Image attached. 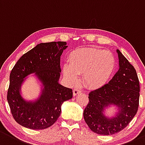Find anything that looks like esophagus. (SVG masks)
I'll list each match as a JSON object with an SVG mask.
<instances>
[{
  "label": "esophagus",
  "instance_id": "esophagus-1",
  "mask_svg": "<svg viewBox=\"0 0 145 145\" xmlns=\"http://www.w3.org/2000/svg\"><path fill=\"white\" fill-rule=\"evenodd\" d=\"M80 92H81L80 89H79V88H74V91H73V94H74V96H76V95H77L78 94H79Z\"/></svg>",
  "mask_w": 145,
  "mask_h": 145
}]
</instances>
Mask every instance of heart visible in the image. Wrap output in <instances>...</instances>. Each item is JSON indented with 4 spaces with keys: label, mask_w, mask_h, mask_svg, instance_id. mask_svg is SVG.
Returning <instances> with one entry per match:
<instances>
[{
    "label": "heart",
    "mask_w": 145,
    "mask_h": 145,
    "mask_svg": "<svg viewBox=\"0 0 145 145\" xmlns=\"http://www.w3.org/2000/svg\"><path fill=\"white\" fill-rule=\"evenodd\" d=\"M69 62L62 66L67 80L74 84L78 80V74H83L85 85L91 88H99L106 85L116 66L112 53L97 48H78L71 51Z\"/></svg>",
    "instance_id": "1"
}]
</instances>
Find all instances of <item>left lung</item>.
I'll list each match as a JSON object with an SVG mask.
<instances>
[{"instance_id": "1", "label": "left lung", "mask_w": 145, "mask_h": 145, "mask_svg": "<svg viewBox=\"0 0 145 145\" xmlns=\"http://www.w3.org/2000/svg\"><path fill=\"white\" fill-rule=\"evenodd\" d=\"M120 68L108 83L89 94L83 112L84 120L93 132L108 135L121 131L136 115L139 106L140 83L136 71L122 53L117 50ZM110 104L120 108L113 118H107L103 110Z\"/></svg>"}]
</instances>
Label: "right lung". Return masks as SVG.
<instances>
[{
  "label": "right lung",
  "mask_w": 145,
  "mask_h": 145,
  "mask_svg": "<svg viewBox=\"0 0 145 145\" xmlns=\"http://www.w3.org/2000/svg\"><path fill=\"white\" fill-rule=\"evenodd\" d=\"M67 47L65 42L41 43L15 64L10 73L7 99L18 124L35 130L50 127L60 117L63 102L72 98V89L58 83L60 56ZM33 72L45 86L40 98L33 103L25 102L19 92L24 78Z\"/></svg>",
  "instance_id": "add662e5"
}]
</instances>
